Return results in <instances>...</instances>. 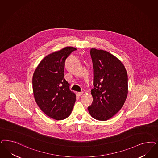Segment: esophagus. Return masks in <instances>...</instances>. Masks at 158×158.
I'll list each match as a JSON object with an SVG mask.
<instances>
[{
  "label": "esophagus",
  "mask_w": 158,
  "mask_h": 158,
  "mask_svg": "<svg viewBox=\"0 0 158 158\" xmlns=\"http://www.w3.org/2000/svg\"><path fill=\"white\" fill-rule=\"evenodd\" d=\"M83 94H84L83 92H78V93H77V95H78L79 97H80V96H81L82 95H83Z\"/></svg>",
  "instance_id": "obj_1"
}]
</instances>
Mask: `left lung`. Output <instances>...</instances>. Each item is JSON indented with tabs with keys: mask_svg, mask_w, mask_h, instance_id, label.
<instances>
[{
	"mask_svg": "<svg viewBox=\"0 0 158 158\" xmlns=\"http://www.w3.org/2000/svg\"><path fill=\"white\" fill-rule=\"evenodd\" d=\"M94 68L93 102L88 107L92 117L105 121L123 107L128 94L127 71L122 63L107 51L92 48Z\"/></svg>",
	"mask_w": 158,
	"mask_h": 158,
	"instance_id": "left-lung-1",
	"label": "left lung"
}]
</instances>
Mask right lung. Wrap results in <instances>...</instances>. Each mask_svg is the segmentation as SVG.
I'll return each mask as SVG.
<instances>
[{
	"label": "right lung",
	"mask_w": 158,
	"mask_h": 158,
	"mask_svg": "<svg viewBox=\"0 0 158 158\" xmlns=\"http://www.w3.org/2000/svg\"><path fill=\"white\" fill-rule=\"evenodd\" d=\"M76 48L67 46L45 57L34 73L32 89L38 106L48 116L56 120L66 118L76 102V94L64 78L67 57Z\"/></svg>",
	"instance_id": "add662e5"
}]
</instances>
